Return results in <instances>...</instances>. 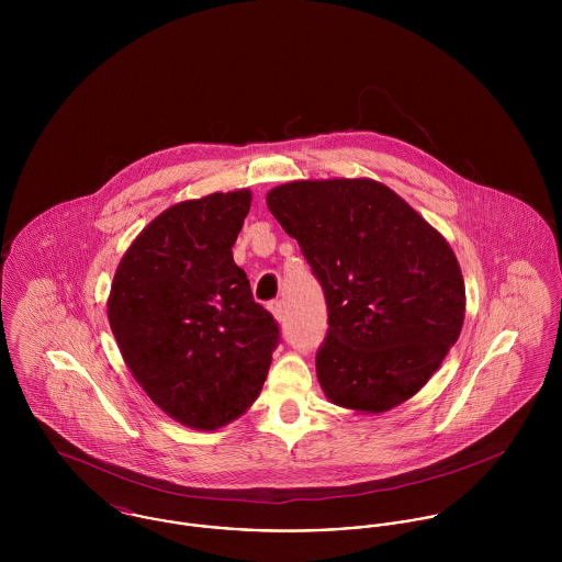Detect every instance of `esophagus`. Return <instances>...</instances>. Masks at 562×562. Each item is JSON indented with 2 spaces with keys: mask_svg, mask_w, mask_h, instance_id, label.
Listing matches in <instances>:
<instances>
[{
  "mask_svg": "<svg viewBox=\"0 0 562 562\" xmlns=\"http://www.w3.org/2000/svg\"><path fill=\"white\" fill-rule=\"evenodd\" d=\"M270 312L274 314L277 321L283 322L288 318V303L285 301H274V303H270Z\"/></svg>",
  "mask_w": 562,
  "mask_h": 562,
  "instance_id": "34e87169",
  "label": "esophagus"
}]
</instances>
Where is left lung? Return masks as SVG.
Listing matches in <instances>:
<instances>
[{"instance_id": "left-lung-1", "label": "left lung", "mask_w": 562, "mask_h": 562, "mask_svg": "<svg viewBox=\"0 0 562 562\" xmlns=\"http://www.w3.org/2000/svg\"><path fill=\"white\" fill-rule=\"evenodd\" d=\"M326 301L316 372L328 401L381 413L417 394L459 339L465 283L443 240L372 179L292 181L266 196Z\"/></svg>"}]
</instances>
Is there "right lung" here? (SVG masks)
<instances>
[{"label":"right lung","mask_w":562,"mask_h":562,"mask_svg":"<svg viewBox=\"0 0 562 562\" xmlns=\"http://www.w3.org/2000/svg\"><path fill=\"white\" fill-rule=\"evenodd\" d=\"M250 192L168 207L123 255L108 321L134 379L177 422L214 430L261 392L279 322L255 303L232 246Z\"/></svg>","instance_id":"right-lung-1"}]
</instances>
